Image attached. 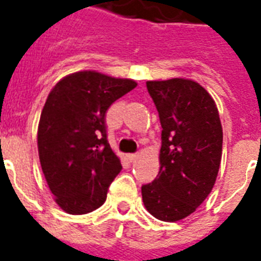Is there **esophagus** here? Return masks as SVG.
<instances>
[{
    "label": "esophagus",
    "mask_w": 261,
    "mask_h": 261,
    "mask_svg": "<svg viewBox=\"0 0 261 261\" xmlns=\"http://www.w3.org/2000/svg\"><path fill=\"white\" fill-rule=\"evenodd\" d=\"M137 159H138V154H137V153H134V154H127V160H128V161H131V163H133V161H135Z\"/></svg>",
    "instance_id": "esophagus-1"
}]
</instances>
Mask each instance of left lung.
Returning a JSON list of instances; mask_svg holds the SVG:
<instances>
[{
  "instance_id": "obj_1",
  "label": "left lung",
  "mask_w": 261,
  "mask_h": 261,
  "mask_svg": "<svg viewBox=\"0 0 261 261\" xmlns=\"http://www.w3.org/2000/svg\"><path fill=\"white\" fill-rule=\"evenodd\" d=\"M159 111L160 172L142 186L146 210L164 222L191 215L213 190L222 157V124L214 98L188 79L147 81Z\"/></svg>"
}]
</instances>
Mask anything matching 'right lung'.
I'll return each mask as SVG.
<instances>
[{
	"label": "right lung",
	"instance_id": "add662e5",
	"mask_svg": "<svg viewBox=\"0 0 261 261\" xmlns=\"http://www.w3.org/2000/svg\"><path fill=\"white\" fill-rule=\"evenodd\" d=\"M135 87L134 80L83 70L63 77L47 96L38 127L39 160L55 203L67 214H88L106 202L122 171L107 141L106 112Z\"/></svg>",
	"mask_w": 261,
	"mask_h": 261
}]
</instances>
